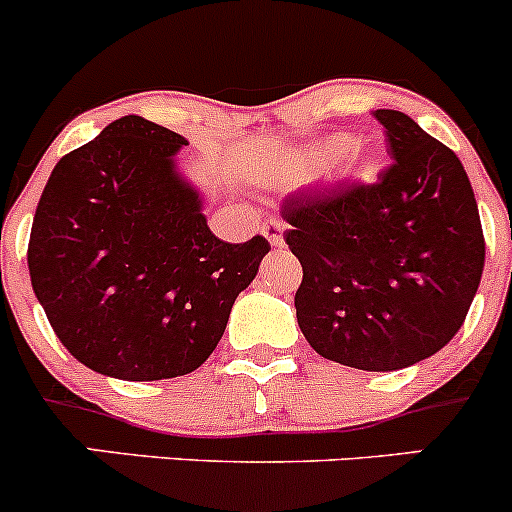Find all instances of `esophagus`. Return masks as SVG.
Returning a JSON list of instances; mask_svg holds the SVG:
<instances>
[{
	"instance_id": "esophagus-1",
	"label": "esophagus",
	"mask_w": 512,
	"mask_h": 512,
	"mask_svg": "<svg viewBox=\"0 0 512 512\" xmlns=\"http://www.w3.org/2000/svg\"><path fill=\"white\" fill-rule=\"evenodd\" d=\"M262 232H265V237L270 240L272 247L285 245V237H282V232H285V225H282L280 220H267V223L262 225Z\"/></svg>"
}]
</instances>
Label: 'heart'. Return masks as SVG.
Returning a JSON list of instances; mask_svg holds the SVG:
<instances>
[{"label":"heart","mask_w":512,"mask_h":512,"mask_svg":"<svg viewBox=\"0 0 512 512\" xmlns=\"http://www.w3.org/2000/svg\"><path fill=\"white\" fill-rule=\"evenodd\" d=\"M356 148L359 141L354 136H334L329 141H324L322 146V158L327 165H337L342 168V173L347 175H359V178H371L376 173V163L371 158H356Z\"/></svg>","instance_id":"b5f03b06"}]
</instances>
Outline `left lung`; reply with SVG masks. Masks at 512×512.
<instances>
[{"label": "left lung", "mask_w": 512, "mask_h": 512, "mask_svg": "<svg viewBox=\"0 0 512 512\" xmlns=\"http://www.w3.org/2000/svg\"><path fill=\"white\" fill-rule=\"evenodd\" d=\"M394 163L379 180L297 193L282 205L302 265L297 322L317 354L396 371L441 352L476 297L485 240L471 180L451 148L379 108Z\"/></svg>", "instance_id": "obj_1"}]
</instances>
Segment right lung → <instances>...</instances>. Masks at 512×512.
Listing matches in <instances>:
<instances>
[{"mask_svg":"<svg viewBox=\"0 0 512 512\" xmlns=\"http://www.w3.org/2000/svg\"><path fill=\"white\" fill-rule=\"evenodd\" d=\"M180 133L141 116L108 123L51 170L29 237V275L74 359L103 376L190 374L218 347L270 242L210 232L178 173Z\"/></svg>","mask_w":512,"mask_h":512,"instance_id":"1","label":"right lung"}]
</instances>
